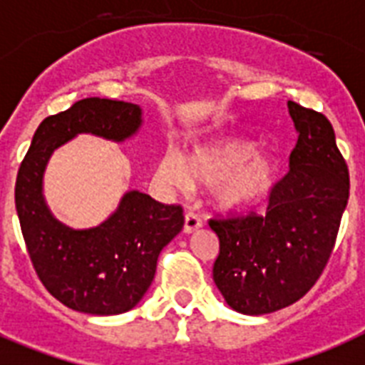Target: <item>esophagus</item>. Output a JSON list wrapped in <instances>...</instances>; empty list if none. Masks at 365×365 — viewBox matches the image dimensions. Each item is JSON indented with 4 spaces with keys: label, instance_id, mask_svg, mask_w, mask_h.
<instances>
[{
    "label": "esophagus",
    "instance_id": "obj_1",
    "mask_svg": "<svg viewBox=\"0 0 365 365\" xmlns=\"http://www.w3.org/2000/svg\"><path fill=\"white\" fill-rule=\"evenodd\" d=\"M200 228H202V219L197 215V213H191V211H189L187 215H185L183 232H185V234H192V232H197V230Z\"/></svg>",
    "mask_w": 365,
    "mask_h": 365
}]
</instances>
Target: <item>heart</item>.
<instances>
[{
    "instance_id": "b5f03b06",
    "label": "heart",
    "mask_w": 365,
    "mask_h": 365,
    "mask_svg": "<svg viewBox=\"0 0 365 365\" xmlns=\"http://www.w3.org/2000/svg\"><path fill=\"white\" fill-rule=\"evenodd\" d=\"M274 176V161L265 154H254V145L245 140L198 146L187 158L167 154L159 165V178L180 191H191L195 183L217 185V200L230 210L262 200L271 191Z\"/></svg>"
}]
</instances>
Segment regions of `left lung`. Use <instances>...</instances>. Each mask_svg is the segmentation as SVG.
Listing matches in <instances>:
<instances>
[{"instance_id": "left-lung-1", "label": "left lung", "mask_w": 365, "mask_h": 365, "mask_svg": "<svg viewBox=\"0 0 365 365\" xmlns=\"http://www.w3.org/2000/svg\"><path fill=\"white\" fill-rule=\"evenodd\" d=\"M287 107L299 137L289 173L269 192L267 213L210 220L220 243L213 280L245 315L282 310L310 292L349 200V168L329 118L295 102Z\"/></svg>"}]
</instances>
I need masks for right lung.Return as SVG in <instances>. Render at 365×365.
I'll return each instance as SVG.
<instances>
[{"label":"right lung","mask_w":365,"mask_h":365,"mask_svg":"<svg viewBox=\"0 0 365 365\" xmlns=\"http://www.w3.org/2000/svg\"><path fill=\"white\" fill-rule=\"evenodd\" d=\"M140 124L143 111L135 103L79 100L41 122L18 170L14 202L33 267L46 289L76 312L116 315L131 310L154 280L159 252L183 228V210L130 191L102 225L73 230L46 206V165L78 133L122 143L135 135Z\"/></svg>","instance_id":"1"}]
</instances>
